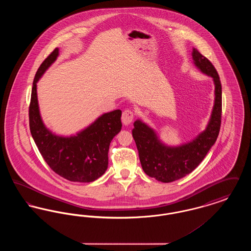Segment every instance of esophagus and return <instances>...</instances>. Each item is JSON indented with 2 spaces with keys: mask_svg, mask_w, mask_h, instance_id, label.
I'll return each instance as SVG.
<instances>
[{
  "mask_svg": "<svg viewBox=\"0 0 251 251\" xmlns=\"http://www.w3.org/2000/svg\"><path fill=\"white\" fill-rule=\"evenodd\" d=\"M132 120H133V113H132V111L130 110V109L124 110L123 113H122V117H121L122 123L124 125H129V124H131Z\"/></svg>",
  "mask_w": 251,
  "mask_h": 251,
  "instance_id": "obj_1",
  "label": "esophagus"
}]
</instances>
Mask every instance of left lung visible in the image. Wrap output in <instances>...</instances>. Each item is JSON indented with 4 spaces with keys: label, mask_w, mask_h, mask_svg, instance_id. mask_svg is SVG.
Here are the masks:
<instances>
[{
    "label": "left lung",
    "mask_w": 251,
    "mask_h": 251,
    "mask_svg": "<svg viewBox=\"0 0 251 251\" xmlns=\"http://www.w3.org/2000/svg\"><path fill=\"white\" fill-rule=\"evenodd\" d=\"M192 58L203 74L213 78L215 84V102L205 130L187 143L168 146L142 120H136L133 123L132 137L144 172L162 182H171L191 173L214 146L220 130L222 87L218 73L213 64L197 49L193 48Z\"/></svg>",
    "instance_id": "left-lung-1"
}]
</instances>
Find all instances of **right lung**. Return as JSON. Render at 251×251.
Returning <instances> with one entry per match:
<instances>
[{
  "mask_svg": "<svg viewBox=\"0 0 251 251\" xmlns=\"http://www.w3.org/2000/svg\"><path fill=\"white\" fill-rule=\"evenodd\" d=\"M58 56L56 48L36 72L29 107L30 131L39 152L56 174L71 181L91 182L107 169L109 146L122 127L121 111L102 114L84 130L70 136L48 129L40 115L36 84Z\"/></svg>",
  "mask_w": 251,
  "mask_h": 251,
  "instance_id": "obj_1",
  "label": "right lung"
}]
</instances>
